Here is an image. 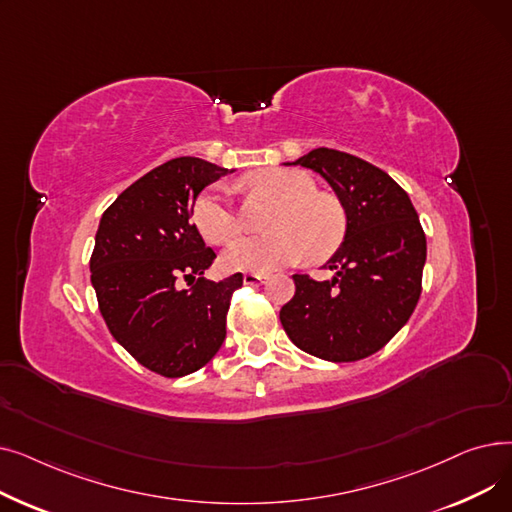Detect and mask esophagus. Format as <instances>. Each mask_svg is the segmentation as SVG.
I'll list each match as a JSON object with an SVG mask.
<instances>
[{"label":"esophagus","instance_id":"1","mask_svg":"<svg viewBox=\"0 0 512 512\" xmlns=\"http://www.w3.org/2000/svg\"><path fill=\"white\" fill-rule=\"evenodd\" d=\"M242 280H245V284H249V286H255V284H261L265 280V276L263 274H245L242 276Z\"/></svg>","mask_w":512,"mask_h":512}]
</instances>
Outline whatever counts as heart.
Returning a JSON list of instances; mask_svg holds the SVG:
<instances>
[{"instance_id": "obj_1", "label": "heart", "mask_w": 512, "mask_h": 512, "mask_svg": "<svg viewBox=\"0 0 512 512\" xmlns=\"http://www.w3.org/2000/svg\"><path fill=\"white\" fill-rule=\"evenodd\" d=\"M242 184L251 193L278 201V209L270 222L272 234L240 238L226 251L224 263L230 270L267 274L305 253L309 261H324L340 247L346 232L344 207L336 197L317 193L307 172L267 168L251 172ZM193 220L213 245H228L240 234V218L220 188L199 195Z\"/></svg>"}]
</instances>
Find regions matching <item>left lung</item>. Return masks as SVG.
Instances as JSON below:
<instances>
[{"mask_svg":"<svg viewBox=\"0 0 512 512\" xmlns=\"http://www.w3.org/2000/svg\"><path fill=\"white\" fill-rule=\"evenodd\" d=\"M286 166L324 178L346 213L344 240L324 267L330 280L294 274L297 292L280 321L301 351L324 361H359L409 321L421 294L425 234L409 195L369 161L319 147Z\"/></svg>","mask_w":512,"mask_h":512,"instance_id":"1","label":"left lung"}]
</instances>
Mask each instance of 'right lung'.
<instances>
[{
    "mask_svg": "<svg viewBox=\"0 0 512 512\" xmlns=\"http://www.w3.org/2000/svg\"><path fill=\"white\" fill-rule=\"evenodd\" d=\"M232 172L176 157L132 182L101 215L91 255L99 311L126 351L166 378L201 369L226 338L230 294L242 276L203 280L215 253L191 215L203 188Z\"/></svg>",
    "mask_w": 512,
    "mask_h": 512,
    "instance_id": "obj_1",
    "label": "right lung"
}]
</instances>
